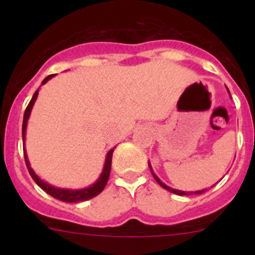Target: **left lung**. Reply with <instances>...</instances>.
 Wrapping results in <instances>:
<instances>
[{
	"label": "left lung",
	"instance_id": "obj_1",
	"mask_svg": "<svg viewBox=\"0 0 255 255\" xmlns=\"http://www.w3.org/2000/svg\"><path fill=\"white\" fill-rule=\"evenodd\" d=\"M228 90V89H227ZM230 92V91H228ZM149 169H150V171H151V174H153V176H154V179H155V181L158 182L159 185H160L161 187H164V189L165 190H168V191H170V192H173V194H176V195H180V196H182V195H189V194H201V192H204L205 190H200V191H195V192H192V191H181V190H176V189H171V187H169V186H166L165 184H164V182H161L160 181V179H159L158 176L155 175V174H154V171H153V169H151V165H150V163H149Z\"/></svg>",
	"mask_w": 255,
	"mask_h": 255
}]
</instances>
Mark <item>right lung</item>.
Here are the masks:
<instances>
[{
  "instance_id": "obj_1",
  "label": "right lung",
  "mask_w": 255,
  "mask_h": 255,
  "mask_svg": "<svg viewBox=\"0 0 255 255\" xmlns=\"http://www.w3.org/2000/svg\"><path fill=\"white\" fill-rule=\"evenodd\" d=\"M53 76H54V74H53V75L47 76V78L43 80L42 85H44L45 82H47L48 80H50L51 78H53ZM38 94H39V90H37V91L34 92V95H33L32 100H30V102H29V104H28L27 109H25L24 116H23V126H22L23 143H24V140H25V129H27L28 118H29L30 111H32L33 105H34L35 100H37ZM113 150H115V149H111V150H110L109 153H107L106 161H105L104 170H102L101 175H100V177H99V179H97V181L95 182V184H92L91 186L85 187V189H81V190H69V189H59V187L51 186V185H49L48 182L43 181V180L40 179V177L38 176L37 174L34 173V171H33V169L30 168L29 160H28L27 153H25V148H23V153H24V159H25V165H27L28 171H29L30 176H32V179L34 180L35 184H37L38 186L40 187V189L44 190V191L47 192V194L50 195V196H53L54 199L60 200V201H64V202H81V201H86V200H90V199H92V197L97 196V195H99L100 192H101L102 190L105 189V186H106L107 181H109L110 173H111V164H112Z\"/></svg>"
}]
</instances>
